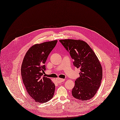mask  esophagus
<instances>
[{"label":"esophagus","instance_id":"esophagus-1","mask_svg":"<svg viewBox=\"0 0 120 120\" xmlns=\"http://www.w3.org/2000/svg\"><path fill=\"white\" fill-rule=\"evenodd\" d=\"M65 79H60V78H58L56 79L57 82L58 83H61L62 82H63L65 81Z\"/></svg>","mask_w":120,"mask_h":120}]
</instances>
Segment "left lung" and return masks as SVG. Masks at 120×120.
I'll use <instances>...</instances> for the list:
<instances>
[{
    "label": "left lung",
    "mask_w": 120,
    "mask_h": 120,
    "mask_svg": "<svg viewBox=\"0 0 120 120\" xmlns=\"http://www.w3.org/2000/svg\"><path fill=\"white\" fill-rule=\"evenodd\" d=\"M74 60V65L79 68V77L75 81L72 95L79 100L94 97L101 85L102 68L99 59L90 45L80 39L60 40Z\"/></svg>",
    "instance_id": "obj_1"
}]
</instances>
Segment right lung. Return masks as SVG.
Segmentation results:
<instances>
[{
  "mask_svg": "<svg viewBox=\"0 0 120 120\" xmlns=\"http://www.w3.org/2000/svg\"><path fill=\"white\" fill-rule=\"evenodd\" d=\"M57 40L35 44L26 53L21 66V75L26 91L35 102L44 103L54 95L55 84L43 76L47 57Z\"/></svg>",
  "mask_w": 120,
  "mask_h": 120,
  "instance_id": "obj_1",
  "label": "right lung"
}]
</instances>
